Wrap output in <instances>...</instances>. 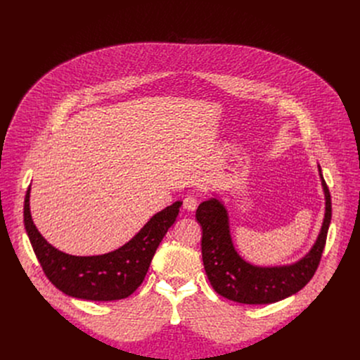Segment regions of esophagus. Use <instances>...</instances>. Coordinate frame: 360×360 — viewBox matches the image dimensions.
<instances>
[{
	"label": "esophagus",
	"instance_id": "1",
	"mask_svg": "<svg viewBox=\"0 0 360 360\" xmlns=\"http://www.w3.org/2000/svg\"><path fill=\"white\" fill-rule=\"evenodd\" d=\"M198 207V199L192 195H188L185 199H184V208L186 211H195Z\"/></svg>",
	"mask_w": 360,
	"mask_h": 360
}]
</instances>
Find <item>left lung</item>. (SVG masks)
<instances>
[{"instance_id":"8db88e82","label":"left lung","mask_w":360,"mask_h":360,"mask_svg":"<svg viewBox=\"0 0 360 360\" xmlns=\"http://www.w3.org/2000/svg\"><path fill=\"white\" fill-rule=\"evenodd\" d=\"M318 169L325 193L323 222L309 252L293 264L258 266L245 261L235 249L225 203L217 195L199 203L196 221L202 226V261L217 293L238 303L266 304L295 295L312 279L332 218L330 193L319 165Z\"/></svg>"}]
</instances>
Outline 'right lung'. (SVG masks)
I'll return each instance as SVG.
<instances>
[{"mask_svg":"<svg viewBox=\"0 0 360 360\" xmlns=\"http://www.w3.org/2000/svg\"><path fill=\"white\" fill-rule=\"evenodd\" d=\"M28 186L24 200V226L44 274L68 296L85 300H120L142 283L162 238L176 221L182 200L153 215L121 248L94 256H75L58 250L39 233L30 211Z\"/></svg>","mask_w":360,"mask_h":360,"instance_id":"right-lung-1","label":"right lung"}]
</instances>
